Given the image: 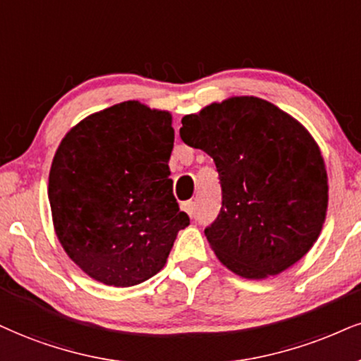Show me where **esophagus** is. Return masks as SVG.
Returning a JSON list of instances; mask_svg holds the SVG:
<instances>
[{"mask_svg": "<svg viewBox=\"0 0 361 361\" xmlns=\"http://www.w3.org/2000/svg\"><path fill=\"white\" fill-rule=\"evenodd\" d=\"M182 209H184L185 212H188V214L192 217L194 216V211H195V202L194 201H188V202H184L182 204Z\"/></svg>", "mask_w": 361, "mask_h": 361, "instance_id": "34e87169", "label": "esophagus"}]
</instances>
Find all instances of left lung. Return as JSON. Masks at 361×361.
<instances>
[{
  "label": "left lung",
  "instance_id": "8db88e82",
  "mask_svg": "<svg viewBox=\"0 0 361 361\" xmlns=\"http://www.w3.org/2000/svg\"><path fill=\"white\" fill-rule=\"evenodd\" d=\"M180 139L214 159L222 190L219 216L204 229L233 273L279 274L322 233L328 177L317 142L281 109L234 97L182 118Z\"/></svg>",
  "mask_w": 361,
  "mask_h": 361
}]
</instances>
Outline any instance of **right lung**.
<instances>
[{
  "mask_svg": "<svg viewBox=\"0 0 361 361\" xmlns=\"http://www.w3.org/2000/svg\"><path fill=\"white\" fill-rule=\"evenodd\" d=\"M172 117L139 102L93 114L65 135L48 199L65 252L90 278L127 288L166 264L189 226L172 194Z\"/></svg>",
  "mask_w": 361,
  "mask_h": 361,
  "instance_id": "right-lung-1",
  "label": "right lung"
}]
</instances>
